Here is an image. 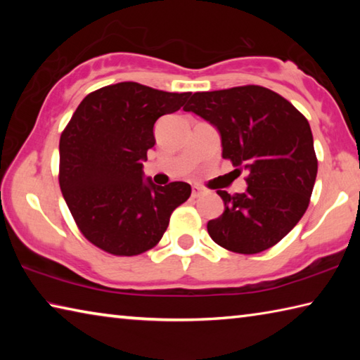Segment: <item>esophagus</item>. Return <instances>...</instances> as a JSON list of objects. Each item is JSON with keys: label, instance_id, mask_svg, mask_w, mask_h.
<instances>
[{"label": "esophagus", "instance_id": "obj_1", "mask_svg": "<svg viewBox=\"0 0 360 360\" xmlns=\"http://www.w3.org/2000/svg\"><path fill=\"white\" fill-rule=\"evenodd\" d=\"M202 193H203L202 187H198V186H193V187H192V197H193V198L202 197Z\"/></svg>", "mask_w": 360, "mask_h": 360}]
</instances>
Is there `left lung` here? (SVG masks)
Segmentation results:
<instances>
[{"instance_id": "obj_1", "label": "left lung", "mask_w": 360, "mask_h": 360, "mask_svg": "<svg viewBox=\"0 0 360 360\" xmlns=\"http://www.w3.org/2000/svg\"><path fill=\"white\" fill-rule=\"evenodd\" d=\"M184 111L214 125L222 157L248 172L245 193L217 191L224 212L208 222L212 241L238 254L275 246L307 211L318 174L308 120L292 103L260 85L197 92Z\"/></svg>"}]
</instances>
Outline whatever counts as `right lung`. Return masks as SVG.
<instances>
[{
    "instance_id": "right-lung-1",
    "label": "right lung",
    "mask_w": 360,
    "mask_h": 360,
    "mask_svg": "<svg viewBox=\"0 0 360 360\" xmlns=\"http://www.w3.org/2000/svg\"><path fill=\"white\" fill-rule=\"evenodd\" d=\"M191 92L119 82L89 94L60 136L58 182L81 233L112 255H138L162 240L172 212L191 197L187 182L144 181L154 124Z\"/></svg>"
}]
</instances>
